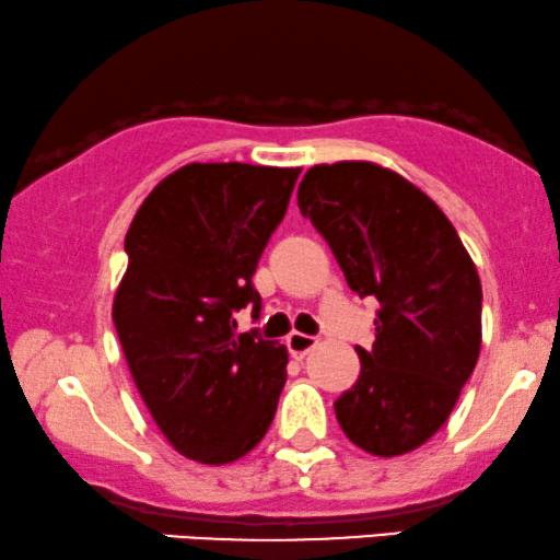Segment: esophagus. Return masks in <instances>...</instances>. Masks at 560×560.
I'll return each mask as SVG.
<instances>
[{
  "label": "esophagus",
  "mask_w": 560,
  "mask_h": 560,
  "mask_svg": "<svg viewBox=\"0 0 560 560\" xmlns=\"http://www.w3.org/2000/svg\"><path fill=\"white\" fill-rule=\"evenodd\" d=\"M315 345H318V339H315V336H307V334H300V331H292V334H289V339H287L289 352H292L294 357H305L310 349H315Z\"/></svg>",
  "instance_id": "esophagus-1"
}]
</instances>
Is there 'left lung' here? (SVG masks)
I'll list each match as a JSON object with an SVG mask.
<instances>
[{"label":"left lung","instance_id":"left-lung-1","mask_svg":"<svg viewBox=\"0 0 560 560\" xmlns=\"http://www.w3.org/2000/svg\"><path fill=\"white\" fill-rule=\"evenodd\" d=\"M298 206L360 298L381 302L360 378L334 401L354 446L401 456L430 441L459 399L482 345V287L446 213L401 174L370 161L313 166Z\"/></svg>","mask_w":560,"mask_h":560}]
</instances>
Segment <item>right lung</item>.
Segmentation results:
<instances>
[{"mask_svg": "<svg viewBox=\"0 0 560 560\" xmlns=\"http://www.w3.org/2000/svg\"><path fill=\"white\" fill-rule=\"evenodd\" d=\"M298 177L240 161L187 164L127 229L114 328L153 422L192 462H237L273 422L287 347L234 334V313L260 315L253 273Z\"/></svg>", "mask_w": 560, "mask_h": 560, "instance_id": "1", "label": "right lung"}]
</instances>
